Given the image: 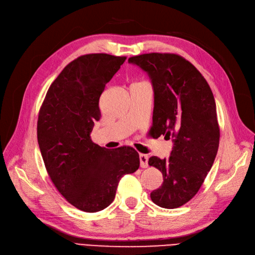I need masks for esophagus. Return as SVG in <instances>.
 <instances>
[{"label": "esophagus", "mask_w": 255, "mask_h": 255, "mask_svg": "<svg viewBox=\"0 0 255 255\" xmlns=\"http://www.w3.org/2000/svg\"><path fill=\"white\" fill-rule=\"evenodd\" d=\"M139 160H140V167L141 168L148 167V160H149L148 155H145V154H139Z\"/></svg>", "instance_id": "34e87169"}]
</instances>
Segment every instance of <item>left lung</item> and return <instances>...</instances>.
<instances>
[{
	"label": "left lung",
	"instance_id": "8db88e82",
	"mask_svg": "<svg viewBox=\"0 0 255 255\" xmlns=\"http://www.w3.org/2000/svg\"><path fill=\"white\" fill-rule=\"evenodd\" d=\"M128 63L151 79L152 128L157 136L173 138L170 156L149 158L164 180L151 200L164 208L180 207L196 196L217 155L220 129L213 92L198 69L177 54H141Z\"/></svg>",
	"mask_w": 255,
	"mask_h": 255
}]
</instances>
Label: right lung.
I'll use <instances>...</instances> for the list:
<instances>
[{
  "mask_svg": "<svg viewBox=\"0 0 255 255\" xmlns=\"http://www.w3.org/2000/svg\"><path fill=\"white\" fill-rule=\"evenodd\" d=\"M126 59L95 53L72 60L51 84L38 115V144L50 179L83 212L104 210L121 177L139 168L135 149L107 150L90 138L101 118L100 97Z\"/></svg>",
  "mask_w": 255,
  "mask_h": 255,
  "instance_id": "add662e5",
  "label": "right lung"
}]
</instances>
